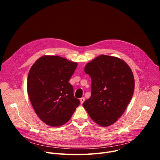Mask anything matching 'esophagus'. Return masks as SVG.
<instances>
[{"mask_svg": "<svg viewBox=\"0 0 160 160\" xmlns=\"http://www.w3.org/2000/svg\"><path fill=\"white\" fill-rule=\"evenodd\" d=\"M84 101H85V98H82L80 99V103H81V104H83Z\"/></svg>", "mask_w": 160, "mask_h": 160, "instance_id": "obj_1", "label": "esophagus"}]
</instances>
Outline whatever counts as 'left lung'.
Returning <instances> with one entry per match:
<instances>
[{
	"label": "left lung",
	"instance_id": "8db88e82",
	"mask_svg": "<svg viewBox=\"0 0 160 160\" xmlns=\"http://www.w3.org/2000/svg\"><path fill=\"white\" fill-rule=\"evenodd\" d=\"M85 72L92 80L91 96L83 106L90 117L102 127L117 121L129 104L134 91V78L123 60L101 55L87 64Z\"/></svg>",
	"mask_w": 160,
	"mask_h": 160
}]
</instances>
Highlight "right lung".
I'll return each instance as SVG.
<instances>
[{"instance_id":"obj_1","label":"right lung","mask_w":160,"mask_h":160,"mask_svg":"<svg viewBox=\"0 0 160 160\" xmlns=\"http://www.w3.org/2000/svg\"><path fill=\"white\" fill-rule=\"evenodd\" d=\"M77 63L58 56H45L33 64L28 76L27 90L40 119L48 125L59 127L69 121L80 101L74 97L68 82Z\"/></svg>"}]
</instances>
